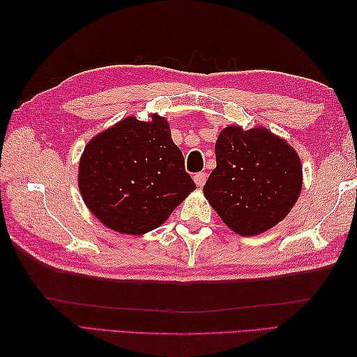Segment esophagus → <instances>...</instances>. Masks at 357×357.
I'll list each match as a JSON object with an SVG mask.
<instances>
[{"label":"esophagus","instance_id":"34e87169","mask_svg":"<svg viewBox=\"0 0 357 357\" xmlns=\"http://www.w3.org/2000/svg\"><path fill=\"white\" fill-rule=\"evenodd\" d=\"M193 179H195L196 185H198V187H204V184H206V181H207V174L204 173V172H199V173L195 174Z\"/></svg>","mask_w":357,"mask_h":357}]
</instances>
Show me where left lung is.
Masks as SVG:
<instances>
[{
  "mask_svg": "<svg viewBox=\"0 0 357 357\" xmlns=\"http://www.w3.org/2000/svg\"><path fill=\"white\" fill-rule=\"evenodd\" d=\"M216 169L204 195L224 224L241 236L275 227L299 198V156L265 128H224L215 146Z\"/></svg>",
  "mask_w": 357,
  "mask_h": 357,
  "instance_id": "obj_1",
  "label": "left lung"
}]
</instances>
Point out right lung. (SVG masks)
I'll list each match as a JSON object with an SVG mask.
<instances>
[{
	"mask_svg": "<svg viewBox=\"0 0 357 357\" xmlns=\"http://www.w3.org/2000/svg\"><path fill=\"white\" fill-rule=\"evenodd\" d=\"M79 190L109 229L141 234L167 221L196 184L185 172L167 121L126 118L87 144L79 162Z\"/></svg>",
	"mask_w": 357,
	"mask_h": 357,
	"instance_id": "right-lung-1",
	"label": "right lung"
}]
</instances>
